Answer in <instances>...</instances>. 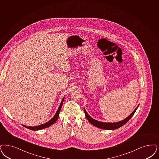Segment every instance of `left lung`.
Returning a JSON list of instances; mask_svg holds the SVG:
<instances>
[{
  "label": "left lung",
  "mask_w": 159,
  "mask_h": 159,
  "mask_svg": "<svg viewBox=\"0 0 159 159\" xmlns=\"http://www.w3.org/2000/svg\"><path fill=\"white\" fill-rule=\"evenodd\" d=\"M139 106V105L137 107V108L134 110L133 112L126 118H125L124 120H122V121H119V122H104L97 121L95 119L92 118L90 115H89L84 108V114H85L86 118L89 121V122L91 124H92L93 125L98 127V128H101V129H108V130H114V129H118V128H120L122 126H123L124 124H125L127 122L132 118V116H133L134 113L135 112V111L137 109Z\"/></svg>",
  "instance_id": "obj_1"
}]
</instances>
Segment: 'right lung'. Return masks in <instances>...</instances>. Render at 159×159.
<instances>
[{"label":"right lung","mask_w":159,"mask_h":159,"mask_svg":"<svg viewBox=\"0 0 159 159\" xmlns=\"http://www.w3.org/2000/svg\"><path fill=\"white\" fill-rule=\"evenodd\" d=\"M64 99V98H63V99H62V101H61V103H60L59 107H58V109H57V112H56V114L51 118L50 121L47 122L46 123L43 124L39 125H38V126H35V127H27V126L24 125H22H22L24 127L26 128L30 129H31V130H34V131L40 130V129H44V128H47V127H49L50 126H51V125H52V124H54L56 122V121H57V119H58V118L59 114H60V110H61V109L62 105H63V103Z\"/></svg>","instance_id":"obj_1"}]
</instances>
